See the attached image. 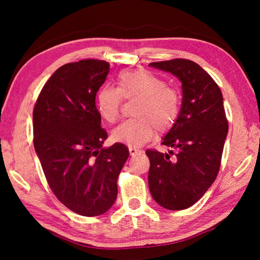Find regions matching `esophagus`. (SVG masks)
Segmentation results:
<instances>
[{
    "label": "esophagus",
    "instance_id": "1",
    "mask_svg": "<svg viewBox=\"0 0 260 260\" xmlns=\"http://www.w3.org/2000/svg\"><path fill=\"white\" fill-rule=\"evenodd\" d=\"M128 150H129V155L131 156H135V155H138V153L142 152V150H140V149L134 148V147H129Z\"/></svg>",
    "mask_w": 260,
    "mask_h": 260
}]
</instances>
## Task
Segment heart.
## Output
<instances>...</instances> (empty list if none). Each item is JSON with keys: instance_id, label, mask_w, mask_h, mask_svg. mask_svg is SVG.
<instances>
[{"instance_id": "heart-1", "label": "heart", "mask_w": 260, "mask_h": 260, "mask_svg": "<svg viewBox=\"0 0 260 260\" xmlns=\"http://www.w3.org/2000/svg\"><path fill=\"white\" fill-rule=\"evenodd\" d=\"M118 87L103 86L96 95L101 117L114 122L120 112L121 100L139 98L134 110L135 119L121 122L112 131L114 142L140 147L153 138L156 129L165 131L173 125L180 111V96L166 87L160 77L146 70L126 71L117 79Z\"/></svg>"}]
</instances>
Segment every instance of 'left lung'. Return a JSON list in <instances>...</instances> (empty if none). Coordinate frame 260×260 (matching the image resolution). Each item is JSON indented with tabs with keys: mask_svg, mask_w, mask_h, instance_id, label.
<instances>
[{
	"mask_svg": "<svg viewBox=\"0 0 260 260\" xmlns=\"http://www.w3.org/2000/svg\"><path fill=\"white\" fill-rule=\"evenodd\" d=\"M149 67L173 74L182 87L181 109L161 142L173 150L146 151L149 189L162 208L184 210L208 191L219 172L228 133L222 94L195 61L172 59Z\"/></svg>",
	"mask_w": 260,
	"mask_h": 260,
	"instance_id": "obj_1",
	"label": "left lung"
}]
</instances>
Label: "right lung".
<instances>
[{
    "label": "right lung",
    "instance_id": "add662e5",
    "mask_svg": "<svg viewBox=\"0 0 260 260\" xmlns=\"http://www.w3.org/2000/svg\"><path fill=\"white\" fill-rule=\"evenodd\" d=\"M110 71L83 59L56 70L33 110L34 149L52 192L68 209L96 217L117 199V180L129 156L122 143L105 148L95 98Z\"/></svg>",
    "mask_w": 260,
    "mask_h": 260
}]
</instances>
